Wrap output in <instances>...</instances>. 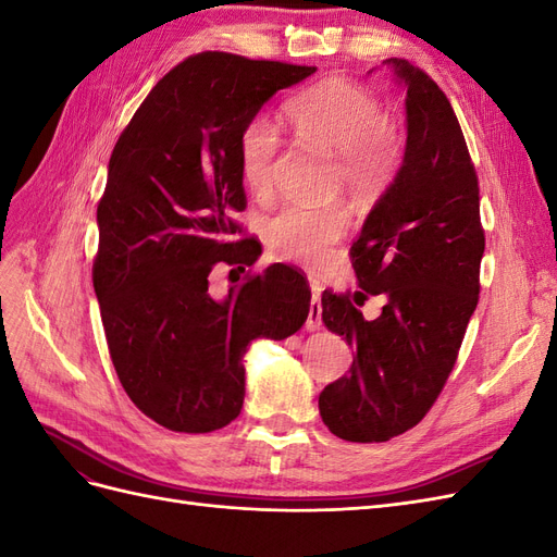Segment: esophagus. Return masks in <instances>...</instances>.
Here are the masks:
<instances>
[{
	"label": "esophagus",
	"instance_id": "34e87169",
	"mask_svg": "<svg viewBox=\"0 0 557 557\" xmlns=\"http://www.w3.org/2000/svg\"><path fill=\"white\" fill-rule=\"evenodd\" d=\"M320 293H323V285L318 281H311V307L307 318V330H318L323 325V305H320Z\"/></svg>",
	"mask_w": 557,
	"mask_h": 557
}]
</instances>
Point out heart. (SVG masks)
Returning a JSON list of instances; mask_svg holds the SVG:
<instances>
[{"instance_id":"heart-1","label":"heart","mask_w":557,"mask_h":557,"mask_svg":"<svg viewBox=\"0 0 557 557\" xmlns=\"http://www.w3.org/2000/svg\"><path fill=\"white\" fill-rule=\"evenodd\" d=\"M285 115L299 139L334 158V183L356 197L376 195L391 178L399 158L397 129L379 99L344 78H325L293 97ZM281 150L278 129L252 117L239 134V174L252 195H267L274 183ZM348 213L342 205H288L264 223L272 258L318 264L342 239Z\"/></svg>"}]
</instances>
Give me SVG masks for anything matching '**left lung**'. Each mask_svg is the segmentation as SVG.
I'll list each match as a JSON object with an SVG mask.
<instances>
[{
	"label": "left lung",
	"mask_w": 557,
	"mask_h": 557,
	"mask_svg": "<svg viewBox=\"0 0 557 557\" xmlns=\"http://www.w3.org/2000/svg\"><path fill=\"white\" fill-rule=\"evenodd\" d=\"M387 64L407 83V153L350 246L358 290L320 299L325 325L356 350L348 374L320 393V416L358 444L393 440L432 409L479 305L485 248L479 176L448 97L407 60ZM372 294L386 307L364 321Z\"/></svg>",
	"instance_id": "1"
}]
</instances>
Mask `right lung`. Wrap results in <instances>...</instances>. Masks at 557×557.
Instances as JSON below:
<instances>
[{
	"instance_id": "1",
	"label": "right lung",
	"mask_w": 557,
	"mask_h": 557,
	"mask_svg": "<svg viewBox=\"0 0 557 557\" xmlns=\"http://www.w3.org/2000/svg\"><path fill=\"white\" fill-rule=\"evenodd\" d=\"M313 72L205 50L158 81L113 146L92 285L121 385L166 430L232 423L244 407L246 346L285 339L309 315V283L293 267L248 272L223 301L211 297L209 274L252 262V237L234 239V213L246 209L244 125Z\"/></svg>"
}]
</instances>
